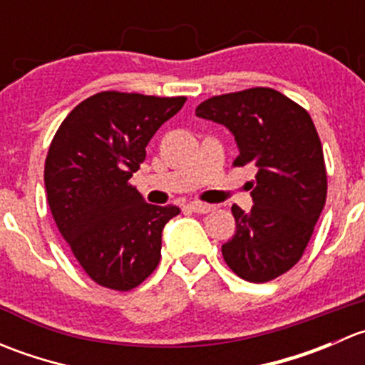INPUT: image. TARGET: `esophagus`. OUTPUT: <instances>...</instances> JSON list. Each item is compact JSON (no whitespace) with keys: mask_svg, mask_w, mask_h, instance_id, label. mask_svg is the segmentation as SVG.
Here are the masks:
<instances>
[{"mask_svg":"<svg viewBox=\"0 0 365 365\" xmlns=\"http://www.w3.org/2000/svg\"><path fill=\"white\" fill-rule=\"evenodd\" d=\"M189 208L196 213H208L215 210V206L208 205V203H200V201H194V203L189 205Z\"/></svg>","mask_w":365,"mask_h":365,"instance_id":"esophagus-1","label":"esophagus"}]
</instances>
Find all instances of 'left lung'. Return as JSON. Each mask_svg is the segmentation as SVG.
<instances>
[{"label": "left lung", "mask_w": 365, "mask_h": 365, "mask_svg": "<svg viewBox=\"0 0 365 365\" xmlns=\"http://www.w3.org/2000/svg\"><path fill=\"white\" fill-rule=\"evenodd\" d=\"M196 116L230 128L235 165L257 168L252 208L233 205L237 231L222 245L227 267L268 282L300 261L327 200L323 148L311 116L272 88H249L201 102Z\"/></svg>", "instance_id": "8db88e82"}]
</instances>
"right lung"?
Returning <instances> with one entry per match:
<instances>
[{
  "instance_id": "1",
  "label": "right lung",
  "mask_w": 365,
  "mask_h": 365,
  "mask_svg": "<svg viewBox=\"0 0 365 365\" xmlns=\"http://www.w3.org/2000/svg\"><path fill=\"white\" fill-rule=\"evenodd\" d=\"M185 97L101 91L60 125L43 169L61 237L97 284L128 292L160 261L162 230L178 206H155L128 183L159 127Z\"/></svg>"
}]
</instances>
